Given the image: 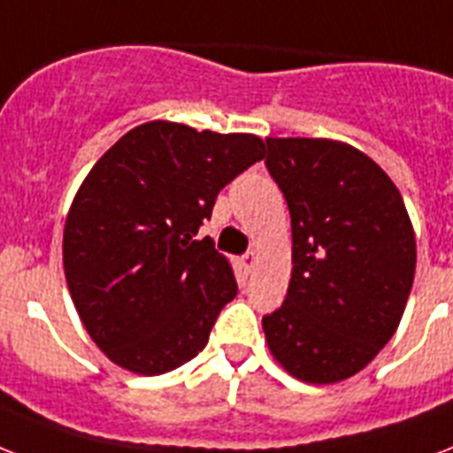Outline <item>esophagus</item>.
<instances>
[{
    "label": "esophagus",
    "instance_id": "1",
    "mask_svg": "<svg viewBox=\"0 0 453 453\" xmlns=\"http://www.w3.org/2000/svg\"><path fill=\"white\" fill-rule=\"evenodd\" d=\"M256 265H258V253H256V251L246 253V256H244V267H246V270H253Z\"/></svg>",
    "mask_w": 453,
    "mask_h": 453
}]
</instances>
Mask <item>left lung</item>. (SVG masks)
Listing matches in <instances>:
<instances>
[{"label": "left lung", "mask_w": 453, "mask_h": 453, "mask_svg": "<svg viewBox=\"0 0 453 453\" xmlns=\"http://www.w3.org/2000/svg\"><path fill=\"white\" fill-rule=\"evenodd\" d=\"M267 169L288 202L293 270L263 319L279 365L307 384L349 380L398 330L417 270L403 195L351 143L267 137Z\"/></svg>", "instance_id": "8db88e82"}]
</instances>
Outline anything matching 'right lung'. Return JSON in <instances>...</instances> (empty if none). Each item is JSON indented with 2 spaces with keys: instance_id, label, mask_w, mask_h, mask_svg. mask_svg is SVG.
Returning <instances> with one entry per match:
<instances>
[{
  "instance_id": "add662e5",
  "label": "right lung",
  "mask_w": 453,
  "mask_h": 453,
  "mask_svg": "<svg viewBox=\"0 0 453 453\" xmlns=\"http://www.w3.org/2000/svg\"><path fill=\"white\" fill-rule=\"evenodd\" d=\"M263 156L256 134L150 120L88 172L65 220L62 263L73 307L111 363L153 377L207 347L237 281L214 242L195 234L220 188Z\"/></svg>"
}]
</instances>
